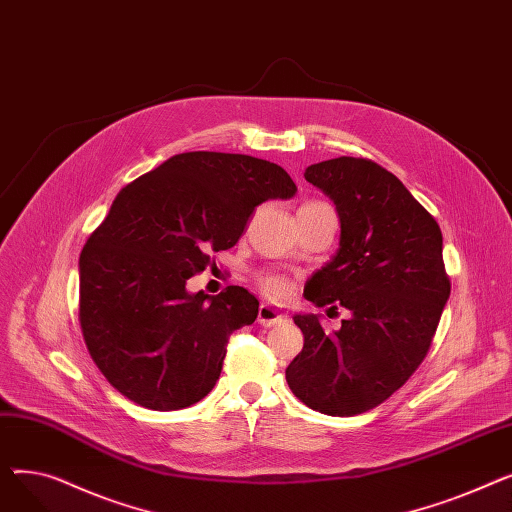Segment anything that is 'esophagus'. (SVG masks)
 Returning <instances> with one entry per match:
<instances>
[{
  "label": "esophagus",
  "mask_w": 512,
  "mask_h": 512,
  "mask_svg": "<svg viewBox=\"0 0 512 512\" xmlns=\"http://www.w3.org/2000/svg\"><path fill=\"white\" fill-rule=\"evenodd\" d=\"M282 319H286V313H282L280 309H276L270 303H261V307H259V324L274 326V324H278V321H282Z\"/></svg>",
  "instance_id": "obj_1"
}]
</instances>
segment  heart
<instances>
[{
  "instance_id": "1",
  "label": "heart",
  "mask_w": 512,
  "mask_h": 512,
  "mask_svg": "<svg viewBox=\"0 0 512 512\" xmlns=\"http://www.w3.org/2000/svg\"><path fill=\"white\" fill-rule=\"evenodd\" d=\"M305 205H326L321 201H309ZM261 286L267 294H272V297H284V294L288 292V280H284L282 276H276V274H267L261 278Z\"/></svg>"
}]
</instances>
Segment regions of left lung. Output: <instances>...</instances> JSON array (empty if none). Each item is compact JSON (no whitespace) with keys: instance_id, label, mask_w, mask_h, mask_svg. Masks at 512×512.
<instances>
[{"instance_id":"left-lung-1","label":"left lung","mask_w":512,"mask_h":512,"mask_svg":"<svg viewBox=\"0 0 512 512\" xmlns=\"http://www.w3.org/2000/svg\"><path fill=\"white\" fill-rule=\"evenodd\" d=\"M305 178L340 215V249L311 276L305 297L353 317L326 332L317 315H294L305 344L286 367V382L309 409L353 417L390 398L432 346L450 297L442 230L373 159L319 161Z\"/></svg>"}]
</instances>
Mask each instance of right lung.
Here are the masks:
<instances>
[{
  "instance_id": "obj_1",
  "label": "right lung",
  "mask_w": 512,
  "mask_h": 512,
  "mask_svg": "<svg viewBox=\"0 0 512 512\" xmlns=\"http://www.w3.org/2000/svg\"><path fill=\"white\" fill-rule=\"evenodd\" d=\"M294 193L278 164L215 151L178 153L124 186L78 261L80 330L105 380L151 411L205 398L259 301L242 286L191 294L186 280L236 245L259 203Z\"/></svg>"
}]
</instances>
